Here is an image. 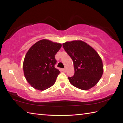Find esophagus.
I'll return each mask as SVG.
<instances>
[{"mask_svg": "<svg viewBox=\"0 0 123 123\" xmlns=\"http://www.w3.org/2000/svg\"><path fill=\"white\" fill-rule=\"evenodd\" d=\"M66 70H67L66 68H63V69H62V71L64 72H66Z\"/></svg>", "mask_w": 123, "mask_h": 123, "instance_id": "1", "label": "esophagus"}]
</instances>
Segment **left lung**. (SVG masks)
<instances>
[{"mask_svg": "<svg viewBox=\"0 0 123 123\" xmlns=\"http://www.w3.org/2000/svg\"><path fill=\"white\" fill-rule=\"evenodd\" d=\"M63 47L73 61L74 75L68 77L73 86L82 90L94 87L103 75V64L97 52L84 41L66 42Z\"/></svg>", "mask_w": 123, "mask_h": 123, "instance_id": "8db88e82", "label": "left lung"}]
</instances>
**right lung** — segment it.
I'll return each instance as SVG.
<instances>
[{"label": "right lung", "instance_id": "1", "mask_svg": "<svg viewBox=\"0 0 123 123\" xmlns=\"http://www.w3.org/2000/svg\"><path fill=\"white\" fill-rule=\"evenodd\" d=\"M61 47L60 43L43 39L29 49L24 60L23 71L26 81L33 88L44 91L55 84L60 73L54 67L56 63L55 57Z\"/></svg>", "mask_w": 123, "mask_h": 123}]
</instances>
